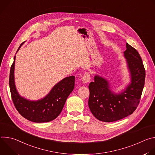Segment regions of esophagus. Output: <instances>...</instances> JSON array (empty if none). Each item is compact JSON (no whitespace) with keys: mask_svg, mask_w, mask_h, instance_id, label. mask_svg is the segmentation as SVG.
Segmentation results:
<instances>
[{"mask_svg":"<svg viewBox=\"0 0 155 155\" xmlns=\"http://www.w3.org/2000/svg\"><path fill=\"white\" fill-rule=\"evenodd\" d=\"M91 80V75L89 72H87L84 74V75L82 78V81L84 83H87L88 82H90Z\"/></svg>","mask_w":155,"mask_h":155,"instance_id":"obj_1","label":"esophagus"}]
</instances>
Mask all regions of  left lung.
<instances>
[{
  "label": "left lung",
  "mask_w": 155,
  "mask_h": 155,
  "mask_svg": "<svg viewBox=\"0 0 155 155\" xmlns=\"http://www.w3.org/2000/svg\"><path fill=\"white\" fill-rule=\"evenodd\" d=\"M124 52L131 76V83L126 91L117 95L109 89L108 81L95 76L89 84L88 105L93 115L104 122H113L133 113L139 104L145 84V70L138 51L126 43Z\"/></svg>",
  "instance_id": "8db88e82"
}]
</instances>
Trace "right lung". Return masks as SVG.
I'll return each instance as SVG.
<instances>
[{
  "mask_svg": "<svg viewBox=\"0 0 155 155\" xmlns=\"http://www.w3.org/2000/svg\"><path fill=\"white\" fill-rule=\"evenodd\" d=\"M23 43L21 44L18 51ZM15 62V56L10 68L9 86L12 99L17 111L26 119L35 123H45L56 118L61 114L66 99L74 90L75 77L64 78L43 99L29 101L21 97L16 90L14 82Z\"/></svg>",
  "mask_w": 155,
  "mask_h": 155,
  "instance_id": "obj_1",
  "label": "right lung"
}]
</instances>
